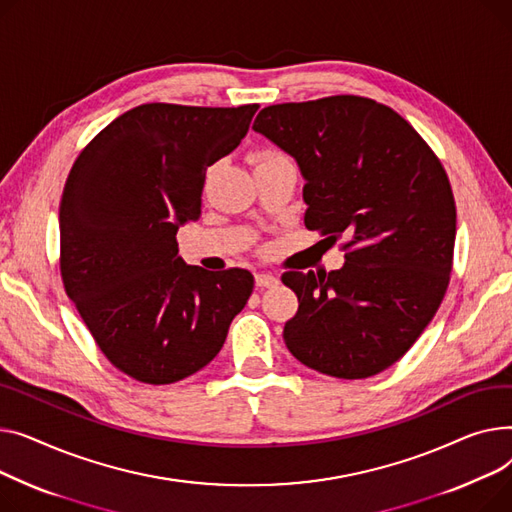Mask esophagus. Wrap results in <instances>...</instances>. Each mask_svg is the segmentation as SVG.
Segmentation results:
<instances>
[{"mask_svg":"<svg viewBox=\"0 0 512 512\" xmlns=\"http://www.w3.org/2000/svg\"><path fill=\"white\" fill-rule=\"evenodd\" d=\"M254 279H256V287H262V289H270L279 283V279L270 273H256Z\"/></svg>","mask_w":512,"mask_h":512,"instance_id":"1","label":"esophagus"}]
</instances>
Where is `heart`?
Wrapping results in <instances>:
<instances>
[{"mask_svg": "<svg viewBox=\"0 0 512 512\" xmlns=\"http://www.w3.org/2000/svg\"><path fill=\"white\" fill-rule=\"evenodd\" d=\"M273 157H281V155H277V153H260V155H258V163L268 161V159H273Z\"/></svg>", "mask_w": 512, "mask_h": 512, "instance_id": "obj_1", "label": "heart"}]
</instances>
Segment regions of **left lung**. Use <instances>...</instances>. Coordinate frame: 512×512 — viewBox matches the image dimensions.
<instances>
[{
	"instance_id": "left-lung-1",
	"label": "left lung",
	"mask_w": 512,
	"mask_h": 512,
	"mask_svg": "<svg viewBox=\"0 0 512 512\" xmlns=\"http://www.w3.org/2000/svg\"><path fill=\"white\" fill-rule=\"evenodd\" d=\"M302 171L304 223L347 235L345 264L281 279L297 295L287 349L335 378H368L409 351L446 293L457 208L446 171L413 126L366 97L264 107L252 126Z\"/></svg>"
}]
</instances>
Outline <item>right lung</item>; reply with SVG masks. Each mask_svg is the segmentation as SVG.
<instances>
[{
  "label": "right lung",
  "mask_w": 512,
  "mask_h": 512,
  "mask_svg": "<svg viewBox=\"0 0 512 512\" xmlns=\"http://www.w3.org/2000/svg\"><path fill=\"white\" fill-rule=\"evenodd\" d=\"M258 105H138L78 155L59 202V268L68 297L109 362L146 384L213 362L254 277L208 273L177 256L196 221L206 169L248 134Z\"/></svg>",
  "instance_id": "right-lung-1"
}]
</instances>
